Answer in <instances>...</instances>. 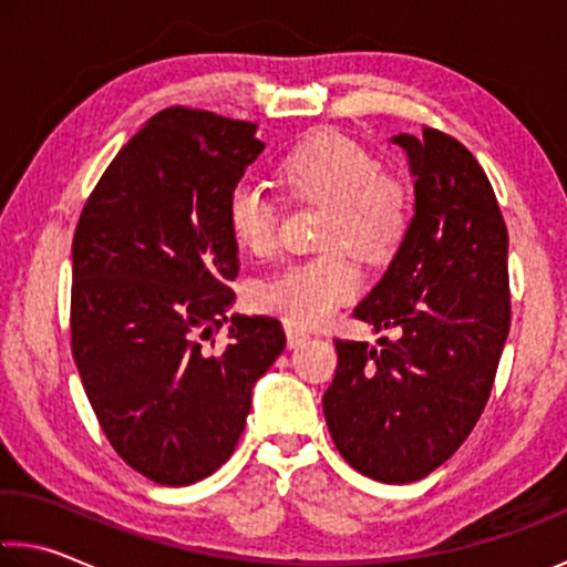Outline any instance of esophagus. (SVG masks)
<instances>
[{"label": "esophagus", "instance_id": "esophagus-1", "mask_svg": "<svg viewBox=\"0 0 567 567\" xmlns=\"http://www.w3.org/2000/svg\"><path fill=\"white\" fill-rule=\"evenodd\" d=\"M285 336H287V346L290 348H298L305 343V340H310V332L292 326V322H285Z\"/></svg>", "mask_w": 567, "mask_h": 567}]
</instances>
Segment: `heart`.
I'll use <instances>...</instances> for the list:
<instances>
[{
  "label": "heart",
  "mask_w": 567,
  "mask_h": 567,
  "mask_svg": "<svg viewBox=\"0 0 567 567\" xmlns=\"http://www.w3.org/2000/svg\"><path fill=\"white\" fill-rule=\"evenodd\" d=\"M277 174L295 196L328 202L320 237L332 247L259 280L251 300L292 326L316 328L361 290V269L346 245L368 259L391 255L411 227V192L403 178L381 171L371 151L336 131L292 146ZM227 224L241 249L267 255L277 241L280 206L259 184L239 182L227 199Z\"/></svg>",
  "instance_id": "1"
}]
</instances>
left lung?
<instances>
[{
  "label": "left lung",
  "instance_id": "obj_1",
  "mask_svg": "<svg viewBox=\"0 0 567 567\" xmlns=\"http://www.w3.org/2000/svg\"><path fill=\"white\" fill-rule=\"evenodd\" d=\"M416 209L396 257L353 316L396 328L381 348L336 340L322 396L332 442L365 477L406 484L442 466L487 406L509 332L507 227L480 161L424 125L399 133Z\"/></svg>",
  "mask_w": 567,
  "mask_h": 567
}]
</instances>
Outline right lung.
Segmentation results:
<instances>
[{"mask_svg":"<svg viewBox=\"0 0 567 567\" xmlns=\"http://www.w3.org/2000/svg\"><path fill=\"white\" fill-rule=\"evenodd\" d=\"M265 151L257 123L171 105L118 151L73 237L70 343L115 454L186 487L229 460L251 385L285 348L269 316H231L227 199Z\"/></svg>","mask_w":567,"mask_h":567,"instance_id":"add662e5","label":"right lung"}]
</instances>
